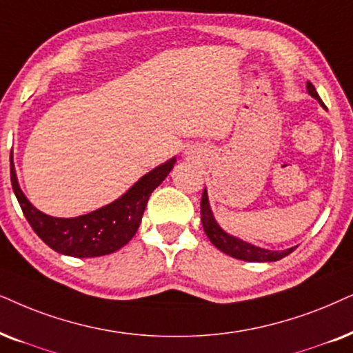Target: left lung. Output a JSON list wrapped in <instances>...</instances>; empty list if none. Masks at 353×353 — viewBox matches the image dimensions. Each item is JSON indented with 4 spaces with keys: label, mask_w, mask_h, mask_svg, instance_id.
Returning <instances> with one entry per match:
<instances>
[{
    "label": "left lung",
    "mask_w": 353,
    "mask_h": 353,
    "mask_svg": "<svg viewBox=\"0 0 353 353\" xmlns=\"http://www.w3.org/2000/svg\"><path fill=\"white\" fill-rule=\"evenodd\" d=\"M306 90H308L311 97L318 100L321 107H324L323 100L319 99L316 89H314V85L311 84V82H306ZM201 222H203V228L205 235H208L210 240V243L216 246L217 250H221L222 253L232 256V258L235 259L248 261V263H271V261H279L285 258L287 254H290L292 251L296 248V246H292V248L282 251L264 250L256 245L248 243V241L240 240V238L233 236L230 233H227L221 225H219L216 217H214L212 209H210L209 204L208 190H205V188L203 191V198H201Z\"/></svg>",
    "instance_id": "left-lung-1"
}]
</instances>
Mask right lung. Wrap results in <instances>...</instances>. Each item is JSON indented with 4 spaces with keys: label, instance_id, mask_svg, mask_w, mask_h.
Masks as SVG:
<instances>
[{
    "label": "right lung",
    "instance_id": "add662e5",
    "mask_svg": "<svg viewBox=\"0 0 353 353\" xmlns=\"http://www.w3.org/2000/svg\"><path fill=\"white\" fill-rule=\"evenodd\" d=\"M176 157L141 176L125 194L94 212L79 217H52L22 193L11 152V185L27 222L50 248L74 258H97L115 253L134 236L152 191L165 180Z\"/></svg>",
    "mask_w": 353,
    "mask_h": 353
}]
</instances>
